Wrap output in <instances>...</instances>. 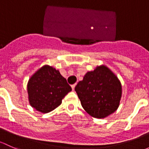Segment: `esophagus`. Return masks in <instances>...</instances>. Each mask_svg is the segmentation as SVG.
I'll return each mask as SVG.
<instances>
[{
    "label": "esophagus",
    "instance_id": "esophagus-1",
    "mask_svg": "<svg viewBox=\"0 0 149 149\" xmlns=\"http://www.w3.org/2000/svg\"><path fill=\"white\" fill-rule=\"evenodd\" d=\"M76 85H77V83H75V84H74V85H72L71 86L72 89V90H74V87H75V86H76Z\"/></svg>",
    "mask_w": 149,
    "mask_h": 149
}]
</instances>
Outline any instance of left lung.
Instances as JSON below:
<instances>
[{
  "label": "left lung",
  "mask_w": 149,
  "mask_h": 149,
  "mask_svg": "<svg viewBox=\"0 0 149 149\" xmlns=\"http://www.w3.org/2000/svg\"><path fill=\"white\" fill-rule=\"evenodd\" d=\"M84 110L92 117L105 118L118 108L122 86L107 66L87 72L74 88Z\"/></svg>",
  "instance_id": "1"
}]
</instances>
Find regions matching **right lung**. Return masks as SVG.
<instances>
[{
  "label": "right lung",
  "instance_id": "obj_1",
  "mask_svg": "<svg viewBox=\"0 0 149 149\" xmlns=\"http://www.w3.org/2000/svg\"><path fill=\"white\" fill-rule=\"evenodd\" d=\"M70 91L72 87L59 70L47 64L32 75L27 84L29 104L42 113H49L59 106Z\"/></svg>",
  "mask_w": 149,
  "mask_h": 149
}]
</instances>
